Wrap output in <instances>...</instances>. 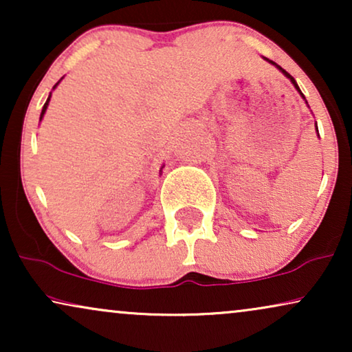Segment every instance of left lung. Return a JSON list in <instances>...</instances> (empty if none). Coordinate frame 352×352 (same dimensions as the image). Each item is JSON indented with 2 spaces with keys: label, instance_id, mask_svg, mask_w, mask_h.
Returning <instances> with one entry per match:
<instances>
[{
  "label": "left lung",
  "instance_id": "1",
  "mask_svg": "<svg viewBox=\"0 0 352 352\" xmlns=\"http://www.w3.org/2000/svg\"><path fill=\"white\" fill-rule=\"evenodd\" d=\"M264 59H266V57H264ZM266 60L269 62V64L276 65V67H277V69H278V70H280V72H282V74H283V75H285V76H287V78L292 81V83H293V86H295V88L298 89V93H300V94L302 96V93H301V89H300V86H298V85H296V81H295V78H293V76H292L290 74H288V72H287V70H283L280 65H277V64H276V62H272V60H269V59H266ZM302 99H305V96H302ZM316 129H317V123H316ZM317 134H319V129H317Z\"/></svg>",
  "mask_w": 352,
  "mask_h": 352
}]
</instances>
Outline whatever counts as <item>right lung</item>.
Wrapping results in <instances>:
<instances>
[{"mask_svg": "<svg viewBox=\"0 0 352 352\" xmlns=\"http://www.w3.org/2000/svg\"><path fill=\"white\" fill-rule=\"evenodd\" d=\"M57 85H59V83H56V85H54V88H56V86H57ZM54 88H52V89H54ZM50 100H51V94H50V98H47V100H46V102H45V105H43V110H41V115H40V122H41L43 115H45V112H46L47 105H50Z\"/></svg>", "mask_w": 352, "mask_h": 352, "instance_id": "right-lung-1", "label": "right lung"}]
</instances>
